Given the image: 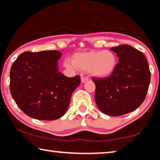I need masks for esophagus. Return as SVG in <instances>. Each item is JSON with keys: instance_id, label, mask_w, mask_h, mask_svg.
Wrapping results in <instances>:
<instances>
[{"instance_id": "34e87169", "label": "esophagus", "mask_w": 160, "mask_h": 160, "mask_svg": "<svg viewBox=\"0 0 160 160\" xmlns=\"http://www.w3.org/2000/svg\"><path fill=\"white\" fill-rule=\"evenodd\" d=\"M88 80V78L87 77H85V76H82V77H81V82L82 83L85 82Z\"/></svg>"}]
</instances>
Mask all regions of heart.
Returning <instances> with one entry per match:
<instances>
[{"label":"heart","instance_id":"b5f03b06","mask_svg":"<svg viewBox=\"0 0 160 160\" xmlns=\"http://www.w3.org/2000/svg\"><path fill=\"white\" fill-rule=\"evenodd\" d=\"M117 62L116 54L109 50L90 51L75 54L72 60H67L65 66L88 71L95 77L106 78L114 72Z\"/></svg>","mask_w":160,"mask_h":160}]
</instances>
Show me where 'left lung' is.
<instances>
[{"instance_id":"8db88e82","label":"left lung","mask_w":160,"mask_h":160,"mask_svg":"<svg viewBox=\"0 0 160 160\" xmlns=\"http://www.w3.org/2000/svg\"><path fill=\"white\" fill-rule=\"evenodd\" d=\"M119 62L108 77L92 78L95 101L98 108L109 116H122L135 111L144 102L151 79L144 54L128 44L111 48Z\"/></svg>"}]
</instances>
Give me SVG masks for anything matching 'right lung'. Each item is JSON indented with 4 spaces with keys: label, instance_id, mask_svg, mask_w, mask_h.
<instances>
[{
    "label": "right lung",
    "instance_id": "right-lung-1",
    "mask_svg": "<svg viewBox=\"0 0 160 160\" xmlns=\"http://www.w3.org/2000/svg\"><path fill=\"white\" fill-rule=\"evenodd\" d=\"M56 50L25 52L10 71V91L17 106L33 118L55 120L62 116L71 95L80 83V76L68 78L58 72Z\"/></svg>",
    "mask_w": 160,
    "mask_h": 160
}]
</instances>
